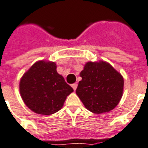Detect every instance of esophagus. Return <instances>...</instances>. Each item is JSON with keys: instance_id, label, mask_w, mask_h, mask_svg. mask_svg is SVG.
Returning a JSON list of instances; mask_svg holds the SVG:
<instances>
[{"instance_id": "obj_1", "label": "esophagus", "mask_w": 148, "mask_h": 148, "mask_svg": "<svg viewBox=\"0 0 148 148\" xmlns=\"http://www.w3.org/2000/svg\"><path fill=\"white\" fill-rule=\"evenodd\" d=\"M72 87H73V88L74 89V91H75V89H76V88H77V84L76 83H74L72 85Z\"/></svg>"}]
</instances>
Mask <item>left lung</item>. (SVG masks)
Segmentation results:
<instances>
[{"label":"left lung","instance_id":"1","mask_svg":"<svg viewBox=\"0 0 148 148\" xmlns=\"http://www.w3.org/2000/svg\"><path fill=\"white\" fill-rule=\"evenodd\" d=\"M80 76L75 92L88 111L101 114L118 106L123 95L124 79L109 63L88 62Z\"/></svg>","mask_w":148,"mask_h":148}]
</instances>
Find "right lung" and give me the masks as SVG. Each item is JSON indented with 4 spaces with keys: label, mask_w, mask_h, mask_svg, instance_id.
I'll return each mask as SVG.
<instances>
[{
    "label": "right lung",
    "mask_w": 148,
    "mask_h": 148,
    "mask_svg": "<svg viewBox=\"0 0 148 148\" xmlns=\"http://www.w3.org/2000/svg\"><path fill=\"white\" fill-rule=\"evenodd\" d=\"M73 92L56 71L54 62L41 60L27 71L20 82L21 98L29 109L40 114H54Z\"/></svg>",
    "instance_id": "obj_1"
}]
</instances>
